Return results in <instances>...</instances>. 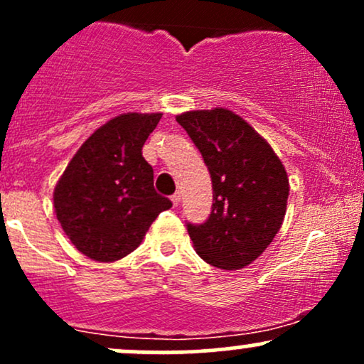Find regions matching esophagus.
<instances>
[{
    "instance_id": "34e87169",
    "label": "esophagus",
    "mask_w": 364,
    "mask_h": 364,
    "mask_svg": "<svg viewBox=\"0 0 364 364\" xmlns=\"http://www.w3.org/2000/svg\"><path fill=\"white\" fill-rule=\"evenodd\" d=\"M171 202H173V205H174V207H178V205H179V202H181V195H179V193H174L173 196H171Z\"/></svg>"
}]
</instances>
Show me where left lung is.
I'll return each mask as SVG.
<instances>
[{
	"label": "left lung",
	"mask_w": 364,
	"mask_h": 364,
	"mask_svg": "<svg viewBox=\"0 0 364 364\" xmlns=\"http://www.w3.org/2000/svg\"><path fill=\"white\" fill-rule=\"evenodd\" d=\"M176 121L202 154L214 190L208 219L188 224L193 248L217 269H243L281 229L289 196L286 168L269 141L225 107L186 111Z\"/></svg>",
	"instance_id": "left-lung-1"
}]
</instances>
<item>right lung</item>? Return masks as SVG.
<instances>
[{
  "instance_id": "obj_1",
  "label": "right lung",
  "mask_w": 364,
  "mask_h": 364,
  "mask_svg": "<svg viewBox=\"0 0 364 364\" xmlns=\"http://www.w3.org/2000/svg\"><path fill=\"white\" fill-rule=\"evenodd\" d=\"M162 112H124L95 129L54 188V212L78 252L114 262L136 250L150 224L173 207L154 190L141 147Z\"/></svg>"
}]
</instances>
